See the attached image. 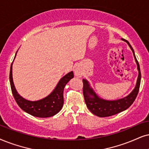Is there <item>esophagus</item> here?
I'll return each instance as SVG.
<instances>
[{"mask_svg": "<svg viewBox=\"0 0 149 149\" xmlns=\"http://www.w3.org/2000/svg\"><path fill=\"white\" fill-rule=\"evenodd\" d=\"M74 73H75V75H76V76H78V77L82 76V71H80V69H78V68L75 69Z\"/></svg>", "mask_w": 149, "mask_h": 149, "instance_id": "34e87169", "label": "esophagus"}]
</instances>
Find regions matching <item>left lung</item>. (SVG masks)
Segmentation results:
<instances>
[{
    "instance_id": "8db88e82",
    "label": "left lung",
    "mask_w": 149,
    "mask_h": 149,
    "mask_svg": "<svg viewBox=\"0 0 149 149\" xmlns=\"http://www.w3.org/2000/svg\"><path fill=\"white\" fill-rule=\"evenodd\" d=\"M122 40L125 41L129 45L131 49L132 50L139 73L136 85H135V87L132 92L129 95H128L127 97H123V98L117 100H104L97 96V94L91 87L89 83L86 79L82 80V82H83V95L86 107L92 113L100 117V118L113 116V115H116L127 109L135 101L139 92V89H140L141 81L140 65H139L138 62L137 61L136 57L135 56L134 50H133L131 45L125 39L122 38Z\"/></svg>"
}]
</instances>
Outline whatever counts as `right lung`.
<instances>
[{
    "label": "right lung",
    "mask_w": 149,
    "mask_h": 149,
    "mask_svg": "<svg viewBox=\"0 0 149 149\" xmlns=\"http://www.w3.org/2000/svg\"><path fill=\"white\" fill-rule=\"evenodd\" d=\"M16 54L17 52L15 57ZM12 64L11 65L9 72V81L12 94L20 109L27 113L38 118H48L57 114L63 108L64 88L67 82L73 78V71L66 74L60 80L54 91L48 96L37 101H30L20 96L15 88L12 78Z\"/></svg>",
    "instance_id": "obj_1"
}]
</instances>
